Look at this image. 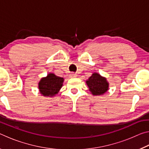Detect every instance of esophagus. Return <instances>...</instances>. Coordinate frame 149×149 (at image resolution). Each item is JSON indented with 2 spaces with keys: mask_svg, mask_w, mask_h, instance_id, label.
I'll return each mask as SVG.
<instances>
[{
  "mask_svg": "<svg viewBox=\"0 0 149 149\" xmlns=\"http://www.w3.org/2000/svg\"><path fill=\"white\" fill-rule=\"evenodd\" d=\"M70 76H71V77H72V78L76 77H77V74H74V73H73V74H72L71 75H70Z\"/></svg>",
  "mask_w": 149,
  "mask_h": 149,
  "instance_id": "obj_1",
  "label": "esophagus"
}]
</instances>
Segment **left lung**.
<instances>
[{"instance_id": "left-lung-1", "label": "left lung", "mask_w": 149, "mask_h": 149, "mask_svg": "<svg viewBox=\"0 0 149 149\" xmlns=\"http://www.w3.org/2000/svg\"><path fill=\"white\" fill-rule=\"evenodd\" d=\"M89 91L94 96L102 95L109 89V83L107 78L100 75L99 73L94 72L86 81Z\"/></svg>"}]
</instances>
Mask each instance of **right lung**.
I'll list each match as a JSON object with an SVG mask.
<instances>
[{"label":"right lung","instance_id":"add662e5","mask_svg":"<svg viewBox=\"0 0 149 149\" xmlns=\"http://www.w3.org/2000/svg\"><path fill=\"white\" fill-rule=\"evenodd\" d=\"M64 79L57 76L53 73H49L46 77H42L38 84L39 93L44 97H53L61 89Z\"/></svg>","mask_w":149,"mask_h":149}]
</instances>
